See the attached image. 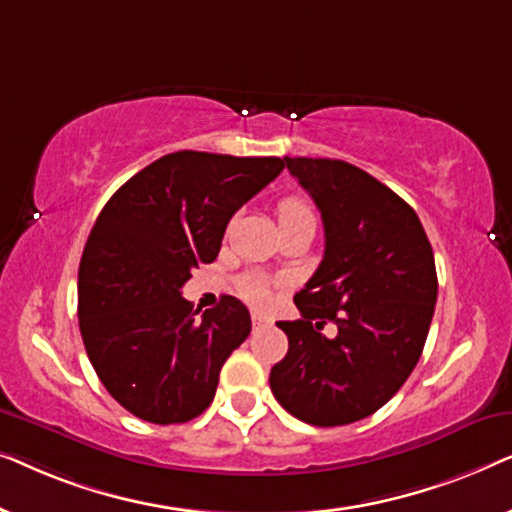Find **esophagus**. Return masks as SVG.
I'll use <instances>...</instances> for the list:
<instances>
[{
  "label": "esophagus",
  "instance_id": "obj_1",
  "mask_svg": "<svg viewBox=\"0 0 512 512\" xmlns=\"http://www.w3.org/2000/svg\"><path fill=\"white\" fill-rule=\"evenodd\" d=\"M251 324H254V326H268L270 317H265V314H261V312H251Z\"/></svg>",
  "mask_w": 512,
  "mask_h": 512
}]
</instances>
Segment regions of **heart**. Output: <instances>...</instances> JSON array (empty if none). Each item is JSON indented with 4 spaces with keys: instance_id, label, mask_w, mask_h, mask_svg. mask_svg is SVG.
Listing matches in <instances>:
<instances>
[{
    "instance_id": "obj_1",
    "label": "heart",
    "mask_w": 512,
    "mask_h": 512,
    "mask_svg": "<svg viewBox=\"0 0 512 512\" xmlns=\"http://www.w3.org/2000/svg\"><path fill=\"white\" fill-rule=\"evenodd\" d=\"M312 212L307 207V202L300 198V195H284L282 200L277 202V221L279 226L284 223H293L300 219H310ZM240 293L249 303H263L268 298V289H265V282L256 275H244L240 279Z\"/></svg>"
}]
</instances>
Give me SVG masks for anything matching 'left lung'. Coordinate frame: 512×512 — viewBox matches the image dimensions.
I'll use <instances>...</instances> for the list:
<instances>
[{
  "label": "left lung",
  "instance_id": "8db88e82",
  "mask_svg": "<svg viewBox=\"0 0 512 512\" xmlns=\"http://www.w3.org/2000/svg\"><path fill=\"white\" fill-rule=\"evenodd\" d=\"M284 165L319 207L326 249L293 298L300 319L277 324L289 352L270 389L307 424H352L380 410L422 356L438 298L433 249L415 209L356 165L289 156ZM326 323L339 328L331 339Z\"/></svg>",
  "mask_w": 512,
  "mask_h": 512
}]
</instances>
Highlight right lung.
Instances as JSON below:
<instances>
[{
    "label": "right lung",
    "mask_w": 512,
    "mask_h": 512,
    "mask_svg": "<svg viewBox=\"0 0 512 512\" xmlns=\"http://www.w3.org/2000/svg\"><path fill=\"white\" fill-rule=\"evenodd\" d=\"M284 160L177 151L111 195L79 265V328L111 396L151 424H181L214 401L226 359L247 340L244 303L193 312L181 286L219 256L228 221Z\"/></svg>",
    "instance_id": "1"
}]
</instances>
